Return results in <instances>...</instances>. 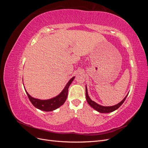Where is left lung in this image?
Returning <instances> with one entry per match:
<instances>
[{
    "mask_svg": "<svg viewBox=\"0 0 148 148\" xmlns=\"http://www.w3.org/2000/svg\"><path fill=\"white\" fill-rule=\"evenodd\" d=\"M128 95L125 97V98L122 101L120 102L117 104H116L113 106H103L98 104L97 103L95 102V101H93L91 99V98L89 97V96L88 95V89H87V86L86 85V101L88 103V104L91 107H92L94 109H95L96 110L99 112H100V113H109V112H114L115 110H117V109L119 108L122 105L125 100L126 99Z\"/></svg>",
    "mask_w": 148,
    "mask_h": 148,
    "instance_id": "8db88e82",
    "label": "left lung"
}]
</instances>
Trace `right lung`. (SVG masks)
Wrapping results in <instances>:
<instances>
[{
    "label": "right lung",
    "instance_id": "obj_1",
    "mask_svg": "<svg viewBox=\"0 0 148 148\" xmlns=\"http://www.w3.org/2000/svg\"><path fill=\"white\" fill-rule=\"evenodd\" d=\"M74 78L75 77H72L69 80V82L65 85V86L63 90L61 91L59 95H58L57 96L49 99L42 100L39 99H36V98H34L32 96H31L28 94V92L26 91L25 88V89L26 94H27L29 101L36 108L45 112L53 111L58 109L59 107H60L61 106L64 104V102H65L67 98V96H68L69 88L71 83H72Z\"/></svg>",
    "mask_w": 148,
    "mask_h": 148
}]
</instances>
